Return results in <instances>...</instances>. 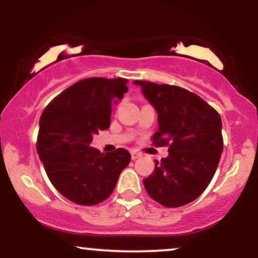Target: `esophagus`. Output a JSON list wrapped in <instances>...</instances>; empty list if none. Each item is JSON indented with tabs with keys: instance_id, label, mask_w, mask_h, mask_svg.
I'll return each mask as SVG.
<instances>
[{
	"instance_id": "obj_1",
	"label": "esophagus",
	"mask_w": 258,
	"mask_h": 258,
	"mask_svg": "<svg viewBox=\"0 0 258 258\" xmlns=\"http://www.w3.org/2000/svg\"><path fill=\"white\" fill-rule=\"evenodd\" d=\"M141 156H142L141 153H138V152H131V158H132V160H136V159L141 158Z\"/></svg>"
}]
</instances>
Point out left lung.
<instances>
[{
	"label": "left lung",
	"mask_w": 258,
	"mask_h": 258,
	"mask_svg": "<svg viewBox=\"0 0 258 258\" xmlns=\"http://www.w3.org/2000/svg\"><path fill=\"white\" fill-rule=\"evenodd\" d=\"M158 112L155 146L168 147V156L155 161L143 179L150 198L165 207L194 201L207 188L223 150L220 114L199 96L171 85L133 81Z\"/></svg>",
	"instance_id": "1"
}]
</instances>
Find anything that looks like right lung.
<instances>
[{"label": "right lung", "mask_w": 258, "mask_h": 258, "mask_svg": "<svg viewBox=\"0 0 258 258\" xmlns=\"http://www.w3.org/2000/svg\"><path fill=\"white\" fill-rule=\"evenodd\" d=\"M127 82L122 78L81 80L41 115L38 156L54 188L73 203L92 206L104 201L131 161L122 148L103 154L91 147L93 136L110 126L111 103L122 99Z\"/></svg>", "instance_id": "1"}]
</instances>
